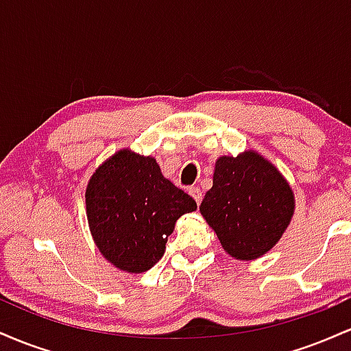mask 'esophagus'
I'll list each match as a JSON object with an SVG mask.
<instances>
[{"mask_svg": "<svg viewBox=\"0 0 351 351\" xmlns=\"http://www.w3.org/2000/svg\"><path fill=\"white\" fill-rule=\"evenodd\" d=\"M188 193L193 196V198H195L196 203H198V204L201 203V199H203V195H201V189L198 186H191L188 189Z\"/></svg>", "mask_w": 351, "mask_h": 351, "instance_id": "esophagus-1", "label": "esophagus"}]
</instances>
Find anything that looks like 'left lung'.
<instances>
[{
    "instance_id": "obj_1",
    "label": "left lung",
    "mask_w": 351,
    "mask_h": 351,
    "mask_svg": "<svg viewBox=\"0 0 351 351\" xmlns=\"http://www.w3.org/2000/svg\"><path fill=\"white\" fill-rule=\"evenodd\" d=\"M199 211L224 251L251 261L280 239L291 223L293 195L280 173L257 153L221 156Z\"/></svg>"
}]
</instances>
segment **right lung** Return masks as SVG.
Instances as JSON below:
<instances>
[{
  "mask_svg": "<svg viewBox=\"0 0 351 351\" xmlns=\"http://www.w3.org/2000/svg\"><path fill=\"white\" fill-rule=\"evenodd\" d=\"M86 206L104 257L140 274L162 259L176 219L195 211L196 201L165 178L150 156L122 150L92 175Z\"/></svg>",
  "mask_w": 351,
  "mask_h": 351,
  "instance_id": "right-lung-1",
  "label": "right lung"
}]
</instances>
